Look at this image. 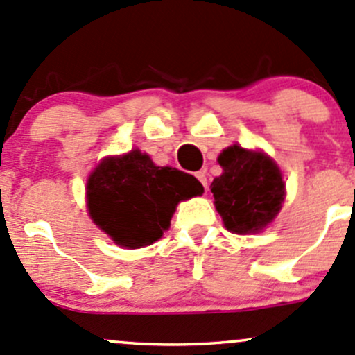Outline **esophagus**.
<instances>
[{
  "label": "esophagus",
  "mask_w": 355,
  "mask_h": 355,
  "mask_svg": "<svg viewBox=\"0 0 355 355\" xmlns=\"http://www.w3.org/2000/svg\"><path fill=\"white\" fill-rule=\"evenodd\" d=\"M196 177H197V180H199L200 184H202V187H204V189H207V178H206V173H204V171H197Z\"/></svg>",
  "instance_id": "1"
}]
</instances>
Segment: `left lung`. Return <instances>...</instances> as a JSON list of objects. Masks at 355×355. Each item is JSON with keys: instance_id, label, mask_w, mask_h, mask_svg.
<instances>
[{"instance_id": "1", "label": "left lung", "mask_w": 355, "mask_h": 355, "mask_svg": "<svg viewBox=\"0 0 355 355\" xmlns=\"http://www.w3.org/2000/svg\"><path fill=\"white\" fill-rule=\"evenodd\" d=\"M223 173L211 184L214 204L226 230L236 234L259 233L274 221L286 196V184L274 159L238 144L218 158Z\"/></svg>"}]
</instances>
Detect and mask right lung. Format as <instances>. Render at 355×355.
Returning <instances> with one entry per match:
<instances>
[{"instance_id": "add662e5", "label": "right lung", "mask_w": 355, "mask_h": 355, "mask_svg": "<svg viewBox=\"0 0 355 355\" xmlns=\"http://www.w3.org/2000/svg\"><path fill=\"white\" fill-rule=\"evenodd\" d=\"M200 182L171 166H156L139 149L102 159L87 182L89 218L128 248L158 241L177 204L200 196Z\"/></svg>"}]
</instances>
